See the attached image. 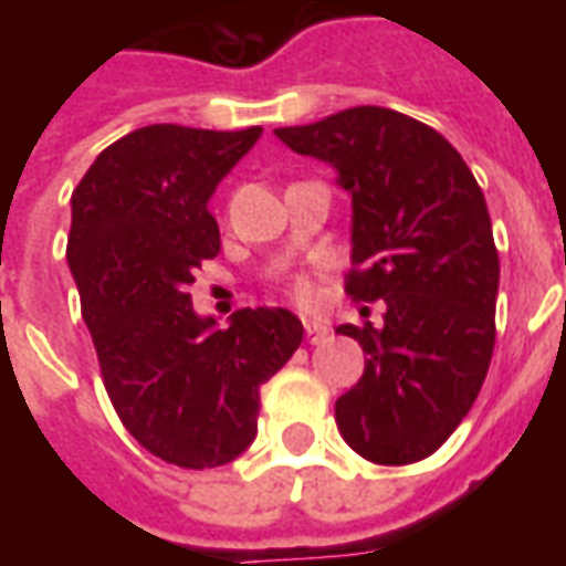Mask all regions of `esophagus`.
<instances>
[{
  "label": "esophagus",
  "mask_w": 566,
  "mask_h": 566,
  "mask_svg": "<svg viewBox=\"0 0 566 566\" xmlns=\"http://www.w3.org/2000/svg\"><path fill=\"white\" fill-rule=\"evenodd\" d=\"M331 336V327L327 324H321V321H306V339L312 345H321L324 339Z\"/></svg>",
  "instance_id": "34e87169"
}]
</instances>
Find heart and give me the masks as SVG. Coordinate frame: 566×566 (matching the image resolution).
Returning <instances> with one entry per match:
<instances>
[{"mask_svg": "<svg viewBox=\"0 0 566 566\" xmlns=\"http://www.w3.org/2000/svg\"><path fill=\"white\" fill-rule=\"evenodd\" d=\"M294 294L300 296V300H306V296H308V287H306V284H303V282H296V284H294Z\"/></svg>", "mask_w": 566, "mask_h": 566, "instance_id": "obj_1", "label": "heart"}]
</instances>
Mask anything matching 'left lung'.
Wrapping results in <instances>:
<instances>
[{
	"label": "left lung",
	"instance_id": "left-lung-1",
	"mask_svg": "<svg viewBox=\"0 0 566 566\" xmlns=\"http://www.w3.org/2000/svg\"><path fill=\"white\" fill-rule=\"evenodd\" d=\"M287 148L331 163L352 197L345 291L381 300V327L339 324L367 355L336 400V424L373 463L424 461L461 424L494 352L500 260L470 166L437 129L379 105L275 129Z\"/></svg>",
	"mask_w": 566,
	"mask_h": 566
}]
</instances>
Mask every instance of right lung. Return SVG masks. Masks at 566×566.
Returning <instances> with one entry per match:
<instances>
[{
  "instance_id": "add662e5",
  "label": "right lung",
  "mask_w": 566,
  "mask_h": 566,
  "mask_svg": "<svg viewBox=\"0 0 566 566\" xmlns=\"http://www.w3.org/2000/svg\"><path fill=\"white\" fill-rule=\"evenodd\" d=\"M150 124L93 160L72 193L66 260L124 427L160 461L206 470L258 437L260 385L303 343L287 308L197 315L187 287L221 251L209 199L260 139Z\"/></svg>"
}]
</instances>
